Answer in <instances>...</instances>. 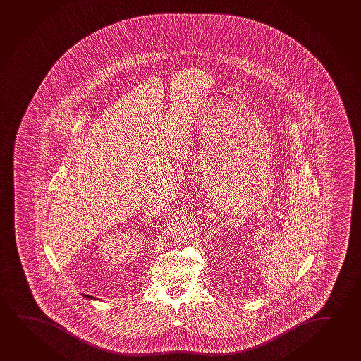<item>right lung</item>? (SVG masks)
Segmentation results:
<instances>
[{"label":"right lung","mask_w":361,"mask_h":361,"mask_svg":"<svg viewBox=\"0 0 361 361\" xmlns=\"http://www.w3.org/2000/svg\"><path fill=\"white\" fill-rule=\"evenodd\" d=\"M84 297H85V298H93V297H90V295H84Z\"/></svg>","instance_id":"1"}]
</instances>
